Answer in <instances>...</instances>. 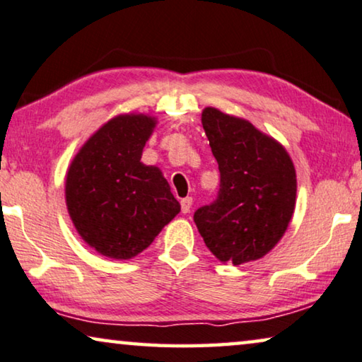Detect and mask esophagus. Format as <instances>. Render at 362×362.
Returning a JSON list of instances; mask_svg holds the SVG:
<instances>
[{"label": "esophagus", "mask_w": 362, "mask_h": 362, "mask_svg": "<svg viewBox=\"0 0 362 362\" xmlns=\"http://www.w3.org/2000/svg\"><path fill=\"white\" fill-rule=\"evenodd\" d=\"M192 204H193V198H192V197L182 198V199H180V208H182V213H190Z\"/></svg>", "instance_id": "1"}]
</instances>
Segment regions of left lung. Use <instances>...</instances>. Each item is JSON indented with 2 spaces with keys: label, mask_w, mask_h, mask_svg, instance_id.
<instances>
[{
  "label": "left lung",
  "mask_w": 362,
  "mask_h": 362,
  "mask_svg": "<svg viewBox=\"0 0 362 362\" xmlns=\"http://www.w3.org/2000/svg\"><path fill=\"white\" fill-rule=\"evenodd\" d=\"M202 123L218 160L219 190L193 214L198 233L223 263L258 260L278 244L293 216V160L281 144L242 118L208 107Z\"/></svg>",
  "instance_id": "obj_1"
}]
</instances>
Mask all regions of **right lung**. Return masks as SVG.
I'll use <instances>...</instances> for the list:
<instances>
[{
  "label": "right lung",
  "instance_id": "1",
  "mask_svg": "<svg viewBox=\"0 0 362 362\" xmlns=\"http://www.w3.org/2000/svg\"><path fill=\"white\" fill-rule=\"evenodd\" d=\"M154 120L120 115L81 148L66 175V204L79 235L104 257L128 260L180 211L158 167L141 153Z\"/></svg>",
  "mask_w": 362,
  "mask_h": 362
}]
</instances>
